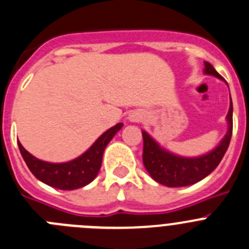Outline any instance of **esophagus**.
Listing matches in <instances>:
<instances>
[{"label":"esophagus","instance_id":"esophagus-1","mask_svg":"<svg viewBox=\"0 0 249 249\" xmlns=\"http://www.w3.org/2000/svg\"><path fill=\"white\" fill-rule=\"evenodd\" d=\"M142 118H143V114H142V112L141 111H133V112H131L128 116L129 122H135V123L141 122V120H142Z\"/></svg>","mask_w":249,"mask_h":249}]
</instances>
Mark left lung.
<instances>
[{
    "mask_svg": "<svg viewBox=\"0 0 249 249\" xmlns=\"http://www.w3.org/2000/svg\"><path fill=\"white\" fill-rule=\"evenodd\" d=\"M204 73L218 77L219 80H224L223 77L215 71L211 63L204 62ZM228 131L221 143L215 147L212 152L201 157H179L171 152L160 147L147 132H142L143 136V164L147 172L158 183L167 187H184L191 186L204 177L212 173L223 158L224 153L230 146L233 129V106L231 100L230 111L227 114Z\"/></svg>",
    "mask_w": 249,
    "mask_h": 249,
    "instance_id": "left-lung-1",
    "label": "left lung"
}]
</instances>
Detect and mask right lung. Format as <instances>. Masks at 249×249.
I'll return each mask as SVG.
<instances>
[{"instance_id": "add662e5", "label": "right lung", "mask_w": 249, "mask_h": 249, "mask_svg": "<svg viewBox=\"0 0 249 249\" xmlns=\"http://www.w3.org/2000/svg\"><path fill=\"white\" fill-rule=\"evenodd\" d=\"M123 123L106 131L82 156L65 163H50L34 157L18 142V148L32 175L43 183L63 191H71L87 186L93 181L102 164L106 146L122 128Z\"/></svg>"}]
</instances>
